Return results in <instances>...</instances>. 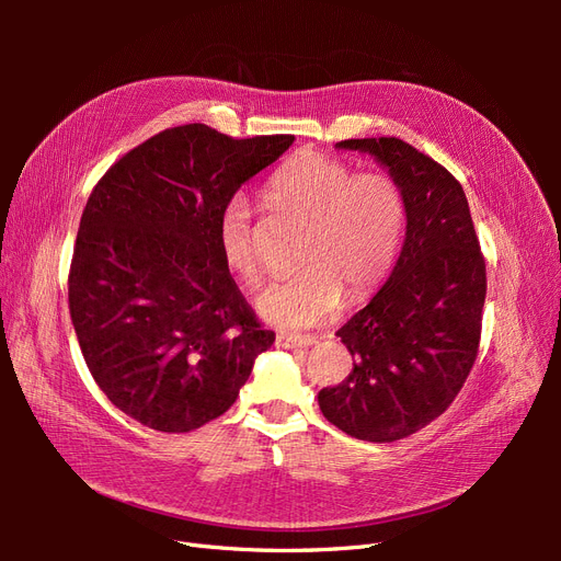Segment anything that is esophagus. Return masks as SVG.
Segmentation results:
<instances>
[{
  "label": "esophagus",
  "instance_id": "obj_1",
  "mask_svg": "<svg viewBox=\"0 0 561 561\" xmlns=\"http://www.w3.org/2000/svg\"><path fill=\"white\" fill-rule=\"evenodd\" d=\"M318 342L311 334H290V332H280L276 336V344L283 348H309Z\"/></svg>",
  "mask_w": 561,
  "mask_h": 561
}]
</instances>
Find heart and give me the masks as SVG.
Returning <instances> with one entry per match:
<instances>
[{"mask_svg": "<svg viewBox=\"0 0 561 561\" xmlns=\"http://www.w3.org/2000/svg\"><path fill=\"white\" fill-rule=\"evenodd\" d=\"M266 196L287 215L307 219L295 276L268 283L254 299L276 328H311L344 299L360 301L393 264L404 231V198L381 173H358L318 151L287 161L266 184ZM217 250L245 285L262 276V243L248 196L236 194L217 219Z\"/></svg>", "mask_w": 561, "mask_h": 561, "instance_id": "b5f03b06", "label": "heart"}]
</instances>
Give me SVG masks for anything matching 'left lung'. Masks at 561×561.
I'll list each match as a JSON object with an SVG mask.
<instances>
[{"mask_svg":"<svg viewBox=\"0 0 561 561\" xmlns=\"http://www.w3.org/2000/svg\"><path fill=\"white\" fill-rule=\"evenodd\" d=\"M388 168L404 198L407 233L381 290L336 332L351 375L318 393L320 412L365 443H396L428 426L478 358L486 266L463 186L400 138L336 142Z\"/></svg>","mask_w":561,"mask_h":561,"instance_id":"1","label":"left lung"}]
</instances>
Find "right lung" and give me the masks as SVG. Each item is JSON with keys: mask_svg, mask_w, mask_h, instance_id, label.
Returning <instances> with one entry per match:
<instances>
[{"mask_svg": "<svg viewBox=\"0 0 561 561\" xmlns=\"http://www.w3.org/2000/svg\"><path fill=\"white\" fill-rule=\"evenodd\" d=\"M295 135L165 128L100 178L77 231L70 316L100 390L130 419L190 433L239 398L276 342L217 250V219Z\"/></svg>", "mask_w": 561, "mask_h": 561, "instance_id": "1", "label": "right lung"}]
</instances>
